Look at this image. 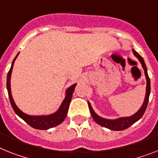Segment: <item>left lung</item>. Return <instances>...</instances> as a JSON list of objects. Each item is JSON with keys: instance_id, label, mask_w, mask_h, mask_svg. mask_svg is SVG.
I'll return each mask as SVG.
<instances>
[{"instance_id": "left-lung-1", "label": "left lung", "mask_w": 158, "mask_h": 158, "mask_svg": "<svg viewBox=\"0 0 158 158\" xmlns=\"http://www.w3.org/2000/svg\"><path fill=\"white\" fill-rule=\"evenodd\" d=\"M132 52H133L134 56L138 59V60L140 61V64H141L142 68H143V69L144 71V76H145V78H146V93H145L144 102H143V104H142L140 109L135 112V114L131 115V116L119 117V118H114V119H110V118H102V117L99 116L98 114H96L93 108H92V106H91L90 102L88 101L89 108L90 114L92 115V117H93L94 120L98 124L101 125V126H102L104 127H106V128L110 129V130H113V131H122V130H125V129L128 128L133 123H135V122H137L143 116L144 111L146 110L147 106H148V98H149V94H150V79L148 77L146 64L144 63V59L142 58L140 55L138 54L133 49H132Z\"/></svg>"}]
</instances>
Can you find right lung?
<instances>
[{
  "instance_id": "1",
  "label": "right lung",
  "mask_w": 158,
  "mask_h": 158,
  "mask_svg": "<svg viewBox=\"0 0 158 158\" xmlns=\"http://www.w3.org/2000/svg\"><path fill=\"white\" fill-rule=\"evenodd\" d=\"M19 55V52L17 54L15 58L14 59V60L12 62L11 68H10V71L7 74V90L8 94H9V98H10V103H11L12 107L14 109V112L18 114V116L21 118H23V120L31 126L32 127L35 129H39V130H48L52 127H54L57 125L60 124L64 118H66L68 114V110H69V106L70 102H71L72 97H73V94L77 84L72 85L71 86L65 90V97L64 98L62 103L60 104V107L58 110L56 112L50 114H41V115H31V114H27L24 113L23 111L18 107V106L16 105L15 102H14V98L12 97L11 93V85H10V80H11V74L12 71H13V68H14V62L16 60L17 57Z\"/></svg>"
}]
</instances>
